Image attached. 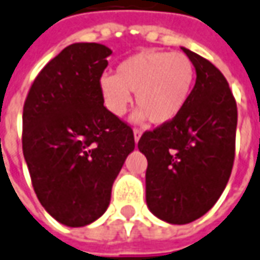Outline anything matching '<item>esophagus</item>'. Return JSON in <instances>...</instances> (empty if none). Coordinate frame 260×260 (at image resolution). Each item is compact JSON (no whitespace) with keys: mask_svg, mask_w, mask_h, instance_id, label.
Segmentation results:
<instances>
[{"mask_svg":"<svg viewBox=\"0 0 260 260\" xmlns=\"http://www.w3.org/2000/svg\"><path fill=\"white\" fill-rule=\"evenodd\" d=\"M140 136H142V131H140V129H134V138H135L136 143L139 142Z\"/></svg>","mask_w":260,"mask_h":260,"instance_id":"1","label":"esophagus"}]
</instances>
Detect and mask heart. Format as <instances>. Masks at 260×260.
Here are the masks:
<instances>
[{
	"label": "heart",
	"mask_w": 260,
	"mask_h": 260,
	"mask_svg": "<svg viewBox=\"0 0 260 260\" xmlns=\"http://www.w3.org/2000/svg\"><path fill=\"white\" fill-rule=\"evenodd\" d=\"M193 61L180 52L142 51L115 67L114 76L99 80L102 96L111 114L121 117L132 103L140 109L135 122L151 120L155 125L172 122L187 103L194 84Z\"/></svg>",
	"instance_id": "obj_1"
}]
</instances>
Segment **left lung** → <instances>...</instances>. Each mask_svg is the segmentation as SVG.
Returning a JSON list of instances; mask_svg holds the SVG:
<instances>
[{
    "instance_id": "8db88e82",
    "label": "left lung",
    "mask_w": 260,
    "mask_h": 260,
    "mask_svg": "<svg viewBox=\"0 0 260 260\" xmlns=\"http://www.w3.org/2000/svg\"><path fill=\"white\" fill-rule=\"evenodd\" d=\"M196 84L182 113L147 131L138 147L147 158L146 203L172 224H186L212 208L226 187L236 147L237 105L226 78L187 48Z\"/></svg>"
}]
</instances>
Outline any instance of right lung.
Wrapping results in <instances>:
<instances>
[{
  "instance_id": "1",
  "label": "right lung",
  "mask_w": 260,
  "mask_h": 260,
  "mask_svg": "<svg viewBox=\"0 0 260 260\" xmlns=\"http://www.w3.org/2000/svg\"><path fill=\"white\" fill-rule=\"evenodd\" d=\"M111 53L96 42L66 47L34 80L23 107V155L34 191L69 228L106 212L115 178L135 149L131 126L103 106L99 80Z\"/></svg>"
}]
</instances>
